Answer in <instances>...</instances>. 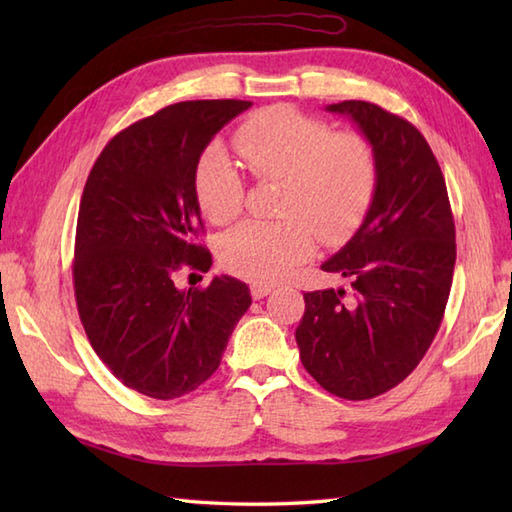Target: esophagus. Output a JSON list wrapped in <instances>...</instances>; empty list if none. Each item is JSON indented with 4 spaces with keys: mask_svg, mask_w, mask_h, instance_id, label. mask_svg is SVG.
I'll use <instances>...</instances> for the list:
<instances>
[{
    "mask_svg": "<svg viewBox=\"0 0 512 512\" xmlns=\"http://www.w3.org/2000/svg\"><path fill=\"white\" fill-rule=\"evenodd\" d=\"M270 292H273V286H268V284L250 286V295H253V299H264L266 295H270Z\"/></svg>",
    "mask_w": 512,
    "mask_h": 512,
    "instance_id": "34e87169",
    "label": "esophagus"
}]
</instances>
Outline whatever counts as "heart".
Returning a JSON list of instances; mask_svg holds the SVG:
<instances>
[{
    "instance_id": "heart-1",
    "label": "heart",
    "mask_w": 512,
    "mask_h": 512,
    "mask_svg": "<svg viewBox=\"0 0 512 512\" xmlns=\"http://www.w3.org/2000/svg\"><path fill=\"white\" fill-rule=\"evenodd\" d=\"M235 147L257 180H279L275 222L248 220L220 237L217 259L233 275L279 281L321 242H341L361 224L376 193L378 162L369 140L332 132L323 121L290 105L259 110L237 127ZM246 184L222 145H211L195 165V195L213 224L235 220Z\"/></svg>"
}]
</instances>
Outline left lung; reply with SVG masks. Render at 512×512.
<instances>
[{"instance_id": "obj_1", "label": "left lung", "mask_w": 512, "mask_h": 512, "mask_svg": "<svg viewBox=\"0 0 512 512\" xmlns=\"http://www.w3.org/2000/svg\"><path fill=\"white\" fill-rule=\"evenodd\" d=\"M325 110L347 116L378 162L363 224L321 264L350 281L306 292L295 332L308 374L330 394L367 400L402 383L442 323L455 268V224L447 184L427 140L405 118L367 101Z\"/></svg>"}]
</instances>
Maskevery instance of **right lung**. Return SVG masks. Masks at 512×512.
<instances>
[{"instance_id":"add662e5","label":"right lung","mask_w":512,"mask_h":512,"mask_svg":"<svg viewBox=\"0 0 512 512\" xmlns=\"http://www.w3.org/2000/svg\"><path fill=\"white\" fill-rule=\"evenodd\" d=\"M250 101H184L105 145L85 182L76 222L74 295L85 334L110 372L156 400L198 389L220 367L250 306L235 277L180 290L178 270L211 268L195 195L206 145Z\"/></svg>"}]
</instances>
